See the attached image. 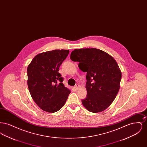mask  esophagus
Returning a JSON list of instances; mask_svg holds the SVG:
<instances>
[{
  "instance_id": "esophagus-1",
  "label": "esophagus",
  "mask_w": 147,
  "mask_h": 147,
  "mask_svg": "<svg viewBox=\"0 0 147 147\" xmlns=\"http://www.w3.org/2000/svg\"><path fill=\"white\" fill-rule=\"evenodd\" d=\"M74 89H76V90H78L80 88V86L79 85V84H77V85H76L75 86H74Z\"/></svg>"
}]
</instances>
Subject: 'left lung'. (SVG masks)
Listing matches in <instances>:
<instances>
[{"mask_svg":"<svg viewBox=\"0 0 147 147\" xmlns=\"http://www.w3.org/2000/svg\"><path fill=\"white\" fill-rule=\"evenodd\" d=\"M70 58L86 72L87 96L82 100V104L90 112L104 111L119 89L122 74L118 64L109 54L94 48L74 49Z\"/></svg>","mask_w":147,"mask_h":147,"instance_id":"8db88e82","label":"left lung"}]
</instances>
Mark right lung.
Listing matches in <instances>:
<instances>
[{
	"label": "right lung",
	"instance_id": "1",
	"mask_svg": "<svg viewBox=\"0 0 147 147\" xmlns=\"http://www.w3.org/2000/svg\"><path fill=\"white\" fill-rule=\"evenodd\" d=\"M69 53L68 49H55L38 54L27 69L28 85L31 96L42 110L55 112L65 104L70 93L63 84L58 72Z\"/></svg>",
	"mask_w": 147,
	"mask_h": 147
}]
</instances>
